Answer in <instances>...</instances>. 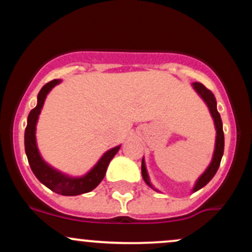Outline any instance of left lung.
Returning <instances> with one entry per match:
<instances>
[{"label": "left lung", "mask_w": 252, "mask_h": 252, "mask_svg": "<svg viewBox=\"0 0 252 252\" xmlns=\"http://www.w3.org/2000/svg\"><path fill=\"white\" fill-rule=\"evenodd\" d=\"M194 89L196 90L199 94H200L202 99L205 100L209 106L211 115H212L213 120H215V124H216V129H217V140H216V150H215V154H213V158H212V162L209 166V168L205 170V173L202 174L199 180L196 181L195 187L193 189V192H196L200 189H202L204 186H206L207 184L211 181V179L215 176V174L218 170L219 166H220V161L222 158V154H224V131H222V122H221V118L220 115H219L218 110H217V100L215 94H212V91H210L209 89L205 88L201 83H194L193 84ZM142 176H143V180L146 181L147 185H149L152 187L149 182V178L148 174H147V170H146V164H144V161L142 160Z\"/></svg>", "instance_id": "8db88e82"}]
</instances>
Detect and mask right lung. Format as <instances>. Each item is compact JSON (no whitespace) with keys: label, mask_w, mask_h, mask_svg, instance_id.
<instances>
[{"label":"right lung","mask_w":252,"mask_h":252,"mask_svg":"<svg viewBox=\"0 0 252 252\" xmlns=\"http://www.w3.org/2000/svg\"><path fill=\"white\" fill-rule=\"evenodd\" d=\"M59 83V79L51 80L50 83L45 84L42 86V89L40 90L39 94H37L36 106L34 109H32L30 115H28L27 126H26L25 130V150L31 168L33 170L34 175L37 178V180L41 182V184L45 185L46 187H48L51 190H53V192L58 193V194L78 195L90 192V190L96 189L98 185L100 184L104 175H105L106 168H108L110 161L116 155L120 147H116V148H112L109 152H106L91 172H89L83 178L78 179H72L68 178V176H65L62 173L51 168L42 160L39 152H37L35 142L36 121L40 111H41L46 96H47V94L51 91L52 88H54Z\"/></svg>","instance_id":"right-lung-1"}]
</instances>
